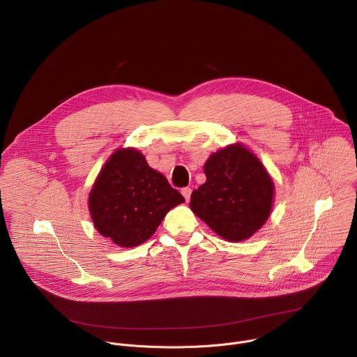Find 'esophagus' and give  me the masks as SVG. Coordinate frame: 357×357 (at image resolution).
<instances>
[{
  "instance_id": "1",
  "label": "esophagus",
  "mask_w": 357,
  "mask_h": 357,
  "mask_svg": "<svg viewBox=\"0 0 357 357\" xmlns=\"http://www.w3.org/2000/svg\"><path fill=\"white\" fill-rule=\"evenodd\" d=\"M181 192H182V195H183L185 200H186V202H189V199H190V193H192V189H190V188H183Z\"/></svg>"
}]
</instances>
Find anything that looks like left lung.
Segmentation results:
<instances>
[{"label":"left lung","instance_id":"1","mask_svg":"<svg viewBox=\"0 0 357 357\" xmlns=\"http://www.w3.org/2000/svg\"><path fill=\"white\" fill-rule=\"evenodd\" d=\"M206 182L190 195L192 212L229 241L251 237L268 219L274 182L241 144L219 149L205 167Z\"/></svg>","mask_w":357,"mask_h":357}]
</instances>
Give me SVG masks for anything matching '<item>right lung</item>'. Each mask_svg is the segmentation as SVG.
<instances>
[{"instance_id": "obj_1", "label": "right lung", "mask_w": 357, "mask_h": 357, "mask_svg": "<svg viewBox=\"0 0 357 357\" xmlns=\"http://www.w3.org/2000/svg\"><path fill=\"white\" fill-rule=\"evenodd\" d=\"M183 196L148 167L138 149H117L101 168L89 196L97 231L120 247H134L155 233Z\"/></svg>"}]
</instances>
